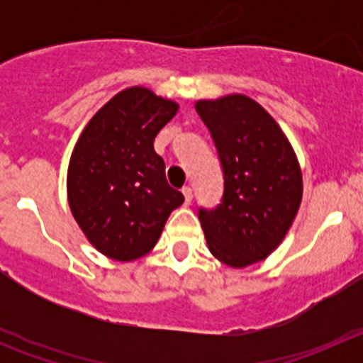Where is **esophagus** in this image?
I'll list each match as a JSON object with an SVG mask.
<instances>
[{"instance_id":"34e87169","label":"esophagus","mask_w":363,"mask_h":363,"mask_svg":"<svg viewBox=\"0 0 363 363\" xmlns=\"http://www.w3.org/2000/svg\"><path fill=\"white\" fill-rule=\"evenodd\" d=\"M182 192H184V198H185V203H191L192 201V189L189 187V185H185L184 189H182Z\"/></svg>"}]
</instances>
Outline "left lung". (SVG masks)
Returning a JSON list of instances; mask_svg holds the SVG:
<instances>
[{
  "label": "left lung",
  "instance_id": "obj_1",
  "mask_svg": "<svg viewBox=\"0 0 363 363\" xmlns=\"http://www.w3.org/2000/svg\"><path fill=\"white\" fill-rule=\"evenodd\" d=\"M223 169L216 209H200L214 258L242 269L265 259L285 238L301 203L300 163L274 118L255 99L229 94L196 101Z\"/></svg>",
  "mask_w": 363,
  "mask_h": 363
}]
</instances>
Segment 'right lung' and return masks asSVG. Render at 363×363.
<instances>
[{
  "mask_svg": "<svg viewBox=\"0 0 363 363\" xmlns=\"http://www.w3.org/2000/svg\"><path fill=\"white\" fill-rule=\"evenodd\" d=\"M178 108L145 86H129L96 112L76 142L67 171L69 207L107 258L133 262L152 251L167 218L184 203L154 150V138Z\"/></svg>",
  "mask_w": 363,
  "mask_h": 363,
  "instance_id": "obj_1",
  "label": "right lung"
}]
</instances>
